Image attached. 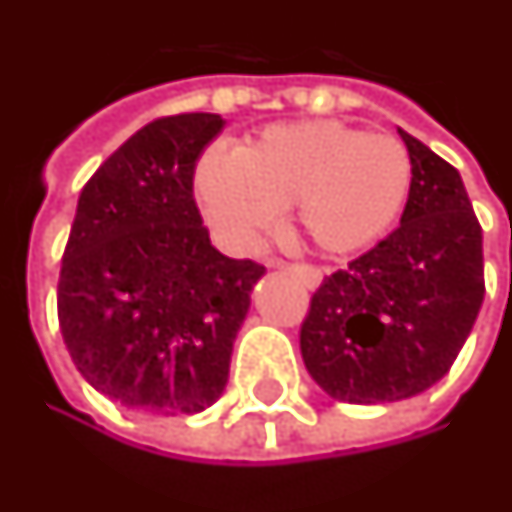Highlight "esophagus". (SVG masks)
Wrapping results in <instances>:
<instances>
[{
	"mask_svg": "<svg viewBox=\"0 0 512 512\" xmlns=\"http://www.w3.org/2000/svg\"><path fill=\"white\" fill-rule=\"evenodd\" d=\"M268 266L271 268H291V271H296L302 280H305L307 288H318L321 285V271H318L316 266H305V263H285V260H268Z\"/></svg>",
	"mask_w": 512,
	"mask_h": 512,
	"instance_id": "obj_1",
	"label": "esophagus"
}]
</instances>
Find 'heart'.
<instances>
[{
    "instance_id": "heart-1",
    "label": "heart",
    "mask_w": 512,
    "mask_h": 512,
    "mask_svg": "<svg viewBox=\"0 0 512 512\" xmlns=\"http://www.w3.org/2000/svg\"><path fill=\"white\" fill-rule=\"evenodd\" d=\"M413 163L385 132L338 121L274 124L238 152L207 149L196 160L194 196L207 227L230 252H252L296 205L299 230L327 255L377 244L399 219Z\"/></svg>"
}]
</instances>
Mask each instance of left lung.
Masks as SVG:
<instances>
[{"instance_id": "1", "label": "left lung", "mask_w": 512, "mask_h": 512, "mask_svg": "<svg viewBox=\"0 0 512 512\" xmlns=\"http://www.w3.org/2000/svg\"><path fill=\"white\" fill-rule=\"evenodd\" d=\"M413 180L399 227L310 299L299 349L338 402L427 391L460 355L485 296L482 227L455 166L399 130Z\"/></svg>"}]
</instances>
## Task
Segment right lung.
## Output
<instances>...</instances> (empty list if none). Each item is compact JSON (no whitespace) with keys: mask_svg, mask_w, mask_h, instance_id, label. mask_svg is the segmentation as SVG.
Instances as JSON below:
<instances>
[{"mask_svg":"<svg viewBox=\"0 0 512 512\" xmlns=\"http://www.w3.org/2000/svg\"><path fill=\"white\" fill-rule=\"evenodd\" d=\"M216 113L155 119L82 188L57 282V318L85 382L132 410L191 416L227 385L249 293L266 268L210 244L194 169Z\"/></svg>","mask_w":512,"mask_h":512,"instance_id":"right-lung-1","label":"right lung"}]
</instances>
